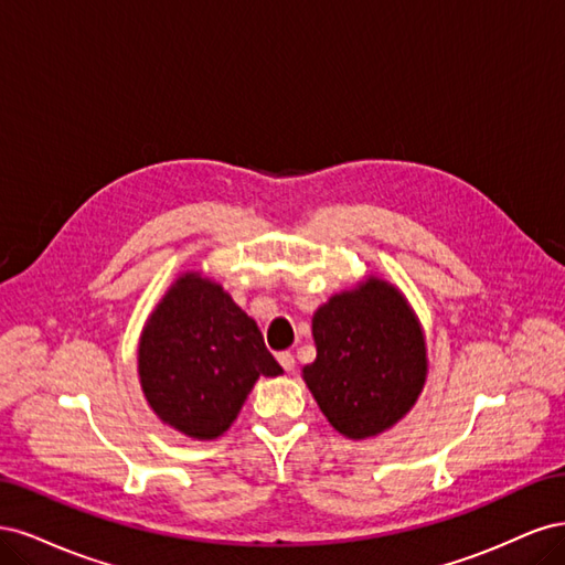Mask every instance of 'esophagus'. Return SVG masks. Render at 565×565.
I'll return each mask as SVG.
<instances>
[{
	"instance_id": "obj_1",
	"label": "esophagus",
	"mask_w": 565,
	"mask_h": 565,
	"mask_svg": "<svg viewBox=\"0 0 565 565\" xmlns=\"http://www.w3.org/2000/svg\"><path fill=\"white\" fill-rule=\"evenodd\" d=\"M278 363L282 365L285 372H292V370H295V355L289 353V351H280V353H278Z\"/></svg>"
}]
</instances>
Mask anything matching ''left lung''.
Here are the masks:
<instances>
[{"label":"left lung","instance_id":"1","mask_svg":"<svg viewBox=\"0 0 565 565\" xmlns=\"http://www.w3.org/2000/svg\"><path fill=\"white\" fill-rule=\"evenodd\" d=\"M318 355L303 380L322 415L349 438L377 436L415 405L426 380V347L396 287L370 278L334 295L313 316Z\"/></svg>","mask_w":565,"mask_h":565}]
</instances>
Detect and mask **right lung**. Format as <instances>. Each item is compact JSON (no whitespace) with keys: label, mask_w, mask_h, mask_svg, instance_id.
Here are the masks:
<instances>
[{"label":"right lung","mask_w":565,"mask_h":565,"mask_svg":"<svg viewBox=\"0 0 565 565\" xmlns=\"http://www.w3.org/2000/svg\"><path fill=\"white\" fill-rule=\"evenodd\" d=\"M139 374L164 424L212 440L235 422L259 374L278 377L282 367L221 285L185 273L146 324Z\"/></svg>","instance_id":"right-lung-1"}]
</instances>
